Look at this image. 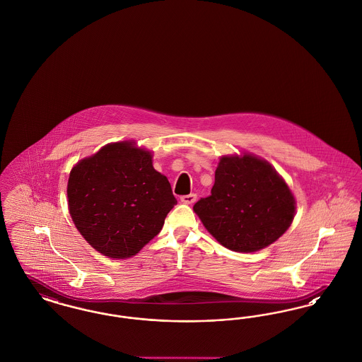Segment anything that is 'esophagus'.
Listing matches in <instances>:
<instances>
[{
    "mask_svg": "<svg viewBox=\"0 0 362 362\" xmlns=\"http://www.w3.org/2000/svg\"><path fill=\"white\" fill-rule=\"evenodd\" d=\"M180 201H182L183 204H187V205H191V204H194V202L197 201V195H195V194H189V195H182V197H180Z\"/></svg>",
    "mask_w": 362,
    "mask_h": 362,
    "instance_id": "1",
    "label": "esophagus"
}]
</instances>
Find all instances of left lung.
Returning <instances> with one entry per match:
<instances>
[{
    "label": "left lung",
    "mask_w": 362,
    "mask_h": 362,
    "mask_svg": "<svg viewBox=\"0 0 362 362\" xmlns=\"http://www.w3.org/2000/svg\"><path fill=\"white\" fill-rule=\"evenodd\" d=\"M294 210L285 180L266 160L248 153L221 157L211 194L194 205L210 235L236 252H255L279 239Z\"/></svg>",
    "instance_id": "left-lung-1"
}]
</instances>
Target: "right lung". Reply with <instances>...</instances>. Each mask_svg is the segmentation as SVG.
<instances>
[{
    "label": "right lung",
    "mask_w": 362,
    "mask_h": 362,
    "mask_svg": "<svg viewBox=\"0 0 362 362\" xmlns=\"http://www.w3.org/2000/svg\"><path fill=\"white\" fill-rule=\"evenodd\" d=\"M71 220L96 251L130 258L161 230L176 205L168 179L157 173L151 152L130 141L108 144L70 171Z\"/></svg>",
    "instance_id": "1"
}]
</instances>
